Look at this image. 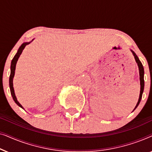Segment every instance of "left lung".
Masks as SVG:
<instances>
[{
    "label": "left lung",
    "instance_id": "left-lung-1",
    "mask_svg": "<svg viewBox=\"0 0 152 152\" xmlns=\"http://www.w3.org/2000/svg\"><path fill=\"white\" fill-rule=\"evenodd\" d=\"M131 52H132L133 55H134V59L136 60V62L137 63V65L138 66V70H139V75H140V95H139V99L138 102L136 104V106L135 107L134 109L133 110V111H134L135 109L138 107L139 104L140 102L141 98H142V95L143 93V91H144V86H145V82H144V68H143V66L142 63H141L140 59H138V56L136 55V54L134 53L132 50H130Z\"/></svg>",
    "mask_w": 152,
    "mask_h": 152
}]
</instances>
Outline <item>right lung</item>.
Masks as SVG:
<instances>
[{
  "label": "right lung",
  "instance_id": "right-lung-1",
  "mask_svg": "<svg viewBox=\"0 0 152 152\" xmlns=\"http://www.w3.org/2000/svg\"><path fill=\"white\" fill-rule=\"evenodd\" d=\"M33 40H34V39H32V41H30V42H24L21 45H20V46L19 47V48H18V50L17 53H16L15 56H14V57L13 59L12 60L11 66H10V70H11V72H10V80H9L10 92H11V95H12V98H13L14 101L15 102V103L18 106V107H20V108H22L23 109H24V108L23 107V106L20 104L18 102L17 98H16V97L15 93H14V86H13V78H14V75H15L16 65V63H17V61H18V58H19L20 55H21L22 52L24 50L25 47H26L27 45L30 44V43L32 42Z\"/></svg>",
  "mask_w": 152,
  "mask_h": 152
}]
</instances>
